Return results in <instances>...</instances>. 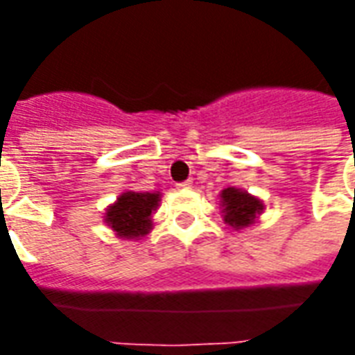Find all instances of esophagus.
I'll return each instance as SVG.
<instances>
[{"label": "esophagus", "mask_w": 355, "mask_h": 355, "mask_svg": "<svg viewBox=\"0 0 355 355\" xmlns=\"http://www.w3.org/2000/svg\"><path fill=\"white\" fill-rule=\"evenodd\" d=\"M193 184L192 178H188V180H184V182H178V188H190V186Z\"/></svg>", "instance_id": "34e87169"}]
</instances>
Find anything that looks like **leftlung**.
<instances>
[{
    "instance_id": "1",
    "label": "left lung",
    "mask_w": 355,
    "mask_h": 355,
    "mask_svg": "<svg viewBox=\"0 0 355 355\" xmlns=\"http://www.w3.org/2000/svg\"><path fill=\"white\" fill-rule=\"evenodd\" d=\"M223 198V207H224V223L230 224L232 228L241 230L249 224L254 223L257 215L262 211V201L249 196L243 190L238 188H226L220 193Z\"/></svg>"
}]
</instances>
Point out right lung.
I'll use <instances>...</instances> for the list:
<instances>
[{
	"mask_svg": "<svg viewBox=\"0 0 355 355\" xmlns=\"http://www.w3.org/2000/svg\"><path fill=\"white\" fill-rule=\"evenodd\" d=\"M159 203V193L125 192L106 211V223L117 236L132 239L140 238L152 228V211Z\"/></svg>",
	"mask_w": 355,
	"mask_h": 355,
	"instance_id": "right-lung-1",
	"label": "right lung"
}]
</instances>
